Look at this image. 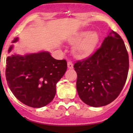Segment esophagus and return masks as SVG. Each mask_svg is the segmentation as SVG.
Here are the masks:
<instances>
[{
  "label": "esophagus",
  "mask_w": 133,
  "mask_h": 133,
  "mask_svg": "<svg viewBox=\"0 0 133 133\" xmlns=\"http://www.w3.org/2000/svg\"><path fill=\"white\" fill-rule=\"evenodd\" d=\"M68 68L69 69H73V64L72 62H68Z\"/></svg>",
  "instance_id": "obj_1"
}]
</instances>
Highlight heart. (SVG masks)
Returning a JSON list of instances; mask_svg holds the SVG:
<instances>
[{
	"instance_id": "obj_1",
	"label": "heart",
	"mask_w": 133,
	"mask_h": 133,
	"mask_svg": "<svg viewBox=\"0 0 133 133\" xmlns=\"http://www.w3.org/2000/svg\"><path fill=\"white\" fill-rule=\"evenodd\" d=\"M69 43L75 44L73 54L78 58H85L90 56L99 42V36L96 32L82 31L68 40Z\"/></svg>"
}]
</instances>
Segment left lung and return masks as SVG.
Masks as SVG:
<instances>
[{
	"label": "left lung",
	"instance_id": "obj_1",
	"mask_svg": "<svg viewBox=\"0 0 133 133\" xmlns=\"http://www.w3.org/2000/svg\"><path fill=\"white\" fill-rule=\"evenodd\" d=\"M80 98L95 108L112 102L122 90L129 71V56L122 38L111 31L94 54L74 65Z\"/></svg>",
	"mask_w": 133,
	"mask_h": 133
}]
</instances>
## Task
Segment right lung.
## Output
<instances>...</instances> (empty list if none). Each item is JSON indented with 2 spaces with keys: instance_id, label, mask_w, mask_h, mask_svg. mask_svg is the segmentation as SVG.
Wrapping results in <instances>:
<instances>
[{
  "instance_id": "add662e5",
  "label": "right lung",
  "mask_w": 133,
  "mask_h": 133,
  "mask_svg": "<svg viewBox=\"0 0 133 133\" xmlns=\"http://www.w3.org/2000/svg\"><path fill=\"white\" fill-rule=\"evenodd\" d=\"M15 38L12 43L17 42ZM11 45L8 52L11 51ZM6 76L9 89L25 105L35 108L45 106L54 98L56 84L67 69L65 60H56L48 51L12 55L6 59Z\"/></svg>"
}]
</instances>
